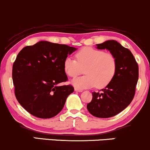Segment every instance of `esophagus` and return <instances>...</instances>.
Masks as SVG:
<instances>
[{"mask_svg": "<svg viewBox=\"0 0 150 150\" xmlns=\"http://www.w3.org/2000/svg\"><path fill=\"white\" fill-rule=\"evenodd\" d=\"M74 90H75V91H76V92H82V91H83L82 89L78 88H75Z\"/></svg>", "mask_w": 150, "mask_h": 150, "instance_id": "1", "label": "esophagus"}]
</instances>
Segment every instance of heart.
<instances>
[{
  "label": "heart",
  "instance_id": "obj_1",
  "mask_svg": "<svg viewBox=\"0 0 150 150\" xmlns=\"http://www.w3.org/2000/svg\"><path fill=\"white\" fill-rule=\"evenodd\" d=\"M76 60L68 57L64 61V71L69 77H75L84 69L85 76L75 78L72 84L83 89L96 86L103 88L110 83L115 76L117 62L115 56L102 50L84 47L76 54Z\"/></svg>",
  "mask_w": 150,
  "mask_h": 150
}]
</instances>
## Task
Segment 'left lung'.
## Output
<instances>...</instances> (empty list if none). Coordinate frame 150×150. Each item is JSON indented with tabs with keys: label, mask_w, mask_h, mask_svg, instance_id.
<instances>
[{
	"label": "left lung",
	"mask_w": 150,
	"mask_h": 150,
	"mask_svg": "<svg viewBox=\"0 0 150 150\" xmlns=\"http://www.w3.org/2000/svg\"><path fill=\"white\" fill-rule=\"evenodd\" d=\"M96 45L98 49H107L115 56L117 68L110 84L99 92L92 93L93 99L87 109L94 117L110 118L122 112L134 98L138 64L131 51L116 40H107Z\"/></svg>",
	"instance_id": "1"
}]
</instances>
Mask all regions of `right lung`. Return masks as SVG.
Listing matches in <instances>:
<instances>
[{
	"instance_id": "obj_1",
	"label": "right lung",
	"mask_w": 150,
	"mask_h": 150,
	"mask_svg": "<svg viewBox=\"0 0 150 150\" xmlns=\"http://www.w3.org/2000/svg\"><path fill=\"white\" fill-rule=\"evenodd\" d=\"M76 48L64 44L39 41L24 47L12 66V81L17 101L29 113L50 119L61 112L74 91L67 81L64 61Z\"/></svg>"
}]
</instances>
